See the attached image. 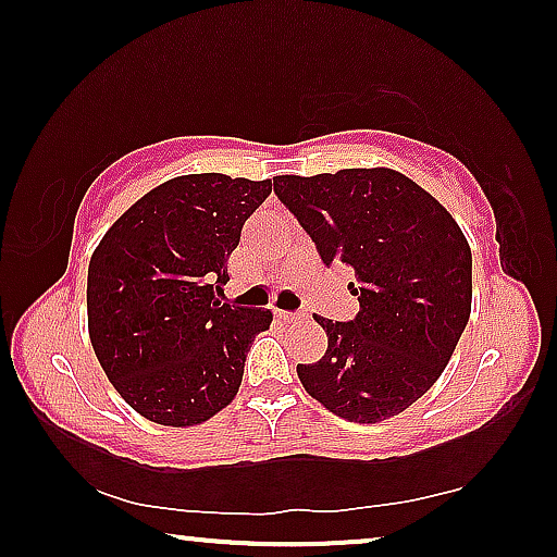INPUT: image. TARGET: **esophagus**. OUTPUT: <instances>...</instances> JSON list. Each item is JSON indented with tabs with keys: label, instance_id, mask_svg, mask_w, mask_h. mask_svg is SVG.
<instances>
[{
	"label": "esophagus",
	"instance_id": "1",
	"mask_svg": "<svg viewBox=\"0 0 557 557\" xmlns=\"http://www.w3.org/2000/svg\"><path fill=\"white\" fill-rule=\"evenodd\" d=\"M275 314H277L280 322H297V319L301 317V314H295V312H282V309H275Z\"/></svg>",
	"mask_w": 557,
	"mask_h": 557
}]
</instances>
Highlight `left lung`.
I'll return each mask as SVG.
<instances>
[{
  "mask_svg": "<svg viewBox=\"0 0 557 557\" xmlns=\"http://www.w3.org/2000/svg\"><path fill=\"white\" fill-rule=\"evenodd\" d=\"M277 199L324 265L356 272L361 312L317 317L329 336L299 363L305 391L351 422H381L425 395L455 354L471 312V250L457 221L393 169L275 176Z\"/></svg>",
  "mask_w": 557,
  "mask_h": 557,
  "instance_id": "1",
  "label": "left lung"
}]
</instances>
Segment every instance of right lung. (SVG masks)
I'll return each mask as SVG.
<instances>
[{
    "label": "right lung",
    "instance_id": "right-lung-1",
    "mask_svg": "<svg viewBox=\"0 0 557 557\" xmlns=\"http://www.w3.org/2000/svg\"><path fill=\"white\" fill-rule=\"evenodd\" d=\"M272 182L169 178L102 235L88 265V332L102 371L143 418L188 428L240 388L270 309L221 301L243 223Z\"/></svg>",
    "mask_w": 557,
    "mask_h": 557
}]
</instances>
